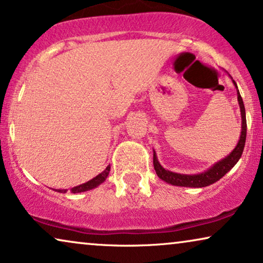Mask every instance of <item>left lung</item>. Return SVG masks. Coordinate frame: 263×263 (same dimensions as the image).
I'll use <instances>...</instances> for the list:
<instances>
[{
    "mask_svg": "<svg viewBox=\"0 0 263 263\" xmlns=\"http://www.w3.org/2000/svg\"><path fill=\"white\" fill-rule=\"evenodd\" d=\"M233 85L237 88V98H238V104L240 107V116H242V132H240L239 141L235 147V149L229 154L228 157H225L224 159H221L218 163H215L211 168H208L207 171L201 172L197 175H184V174H176V172L165 170L161 166L159 161L157 159V154L153 151V165L154 170H156L158 177L163 179L164 182L168 183L172 185H178V186H190V188H202V186L211 185L219 181L222 176H225L231 168L237 164V161L239 160V158L242 157L244 145H246V138H247V118H246V109H244L243 99L239 95L238 87L237 84L232 80Z\"/></svg>",
    "mask_w": 263,
    "mask_h": 263,
    "instance_id": "left-lung-1",
    "label": "left lung"
}]
</instances>
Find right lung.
I'll return each instance as SVG.
<instances>
[{
    "mask_svg": "<svg viewBox=\"0 0 263 263\" xmlns=\"http://www.w3.org/2000/svg\"><path fill=\"white\" fill-rule=\"evenodd\" d=\"M109 172H110V165H109V166H106V168L102 172V174H99L98 176H96L95 178H92L91 181L84 183V184L74 186V188L70 189V192L73 193V194H78V193L87 192V190H91L93 188H96V186H98L99 184H102V183L105 181L106 177H107V175H109ZM55 192L67 193V189H55Z\"/></svg>",
    "mask_w": 263,
    "mask_h": 263,
    "instance_id": "add662e5",
    "label": "right lung"
}]
</instances>
